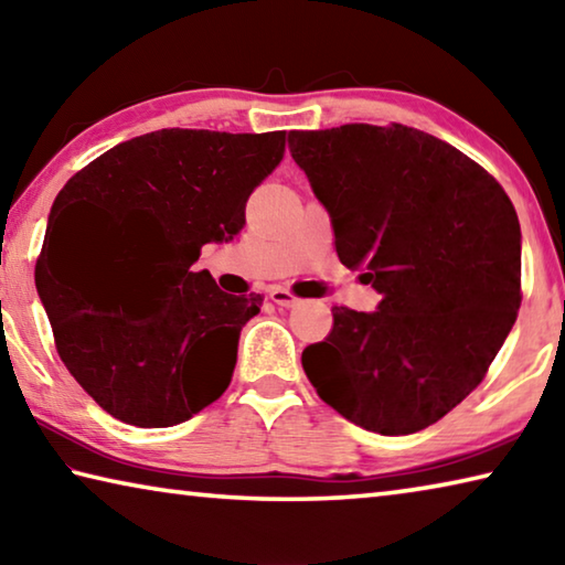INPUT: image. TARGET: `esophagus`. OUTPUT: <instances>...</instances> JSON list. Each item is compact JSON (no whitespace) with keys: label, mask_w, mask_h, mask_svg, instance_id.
<instances>
[{"label":"esophagus","mask_w":565,"mask_h":565,"mask_svg":"<svg viewBox=\"0 0 565 565\" xmlns=\"http://www.w3.org/2000/svg\"><path fill=\"white\" fill-rule=\"evenodd\" d=\"M269 296H271V301L276 306H284V309H291V306L299 303V299H296V296L289 289H281V286H274Z\"/></svg>","instance_id":"1"}]
</instances>
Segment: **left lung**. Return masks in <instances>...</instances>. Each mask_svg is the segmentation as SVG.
<instances>
[{
  "mask_svg": "<svg viewBox=\"0 0 565 565\" xmlns=\"http://www.w3.org/2000/svg\"><path fill=\"white\" fill-rule=\"evenodd\" d=\"M289 147L341 264L381 294L374 313L333 306L306 376L351 424L416 434L481 384L519 317L515 209L481 164L404 124L291 131Z\"/></svg>",
  "mask_w": 565,
  "mask_h": 565,
  "instance_id": "obj_1",
  "label": "left lung"
}]
</instances>
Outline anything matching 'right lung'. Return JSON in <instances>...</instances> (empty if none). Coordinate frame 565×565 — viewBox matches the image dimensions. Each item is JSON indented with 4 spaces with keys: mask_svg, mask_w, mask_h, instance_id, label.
I'll return each mask as SVG.
<instances>
[{
    "mask_svg": "<svg viewBox=\"0 0 565 565\" xmlns=\"http://www.w3.org/2000/svg\"><path fill=\"white\" fill-rule=\"evenodd\" d=\"M286 131L159 129L121 141L66 181L36 259V291L64 366L124 424L167 428L224 394L238 333L262 294L232 296L191 271L246 224L252 191L281 164ZM95 216L89 235L73 216ZM150 274L142 301L127 270Z\"/></svg>",
    "mask_w": 565,
    "mask_h": 565,
    "instance_id": "1",
    "label": "right lung"
}]
</instances>
